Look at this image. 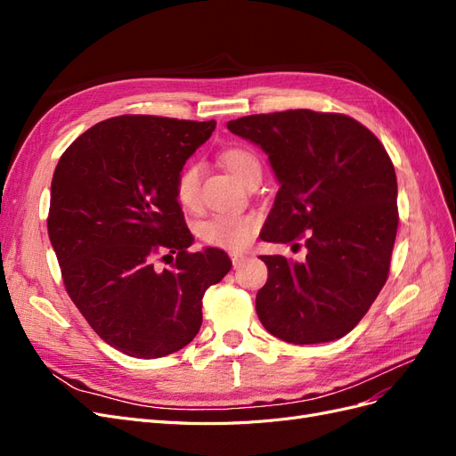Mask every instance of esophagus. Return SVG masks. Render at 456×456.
I'll return each instance as SVG.
<instances>
[{
	"label": "esophagus",
	"mask_w": 456,
	"mask_h": 456,
	"mask_svg": "<svg viewBox=\"0 0 456 456\" xmlns=\"http://www.w3.org/2000/svg\"><path fill=\"white\" fill-rule=\"evenodd\" d=\"M230 258H232V265H233V268L241 266L243 262L247 260V256H245V255H241V253H232V255H230Z\"/></svg>",
	"instance_id": "1"
}]
</instances>
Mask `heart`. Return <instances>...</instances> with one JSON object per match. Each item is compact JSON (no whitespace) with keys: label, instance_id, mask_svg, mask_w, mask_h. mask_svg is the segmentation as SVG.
I'll use <instances>...</instances> for the list:
<instances>
[{"label":"heart","instance_id":"1","mask_svg":"<svg viewBox=\"0 0 456 456\" xmlns=\"http://www.w3.org/2000/svg\"><path fill=\"white\" fill-rule=\"evenodd\" d=\"M220 163L241 183L255 167H260L258 158L245 146H230L223 150ZM200 178L201 165L198 161H188L176 175L175 196L184 209L196 211L200 207ZM258 226L260 218L255 213H218L203 220L198 226V236L205 245L238 251L245 249L253 241Z\"/></svg>","mask_w":456,"mask_h":456}]
</instances>
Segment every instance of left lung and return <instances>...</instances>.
Returning <instances> with one entry per match:
<instances>
[{
    "instance_id": "obj_1",
    "label": "left lung",
    "mask_w": 456,
    "mask_h": 456,
    "mask_svg": "<svg viewBox=\"0 0 456 456\" xmlns=\"http://www.w3.org/2000/svg\"><path fill=\"white\" fill-rule=\"evenodd\" d=\"M228 129L266 151L281 184L260 238L308 249L305 262L260 256V323L291 344L342 338L388 280L399 223L388 151L354 118L314 110L245 116Z\"/></svg>"
}]
</instances>
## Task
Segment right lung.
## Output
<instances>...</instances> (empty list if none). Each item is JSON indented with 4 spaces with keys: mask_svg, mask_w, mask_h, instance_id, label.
<instances>
[{
    "mask_svg": "<svg viewBox=\"0 0 456 456\" xmlns=\"http://www.w3.org/2000/svg\"><path fill=\"white\" fill-rule=\"evenodd\" d=\"M215 126L110 118L79 134L54 169L47 230L66 293L127 355L163 357L194 340L205 291L232 268L215 247L188 251L194 236L175 196L178 171ZM163 252L177 253L169 271L155 268Z\"/></svg>",
    "mask_w": 456,
    "mask_h": 456,
    "instance_id": "1",
    "label": "right lung"
}]
</instances>
